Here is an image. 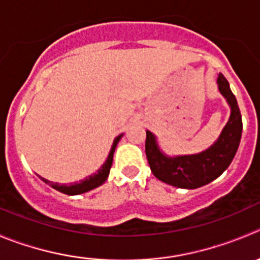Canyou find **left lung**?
I'll list each match as a JSON object with an SVG mask.
<instances>
[{
	"mask_svg": "<svg viewBox=\"0 0 260 260\" xmlns=\"http://www.w3.org/2000/svg\"><path fill=\"white\" fill-rule=\"evenodd\" d=\"M217 85L231 112L219 137L206 150L197 154L167 155L158 145L157 137L147 130L148 162L153 175L162 182L181 189H197L221 176L234 159L241 140L243 120L236 98L222 74H218Z\"/></svg>",
	"mask_w": 260,
	"mask_h": 260,
	"instance_id": "1",
	"label": "left lung"
}]
</instances>
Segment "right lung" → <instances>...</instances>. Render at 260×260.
I'll list each match as a JSON object with an SVG mask.
<instances>
[{
  "mask_svg": "<svg viewBox=\"0 0 260 260\" xmlns=\"http://www.w3.org/2000/svg\"><path fill=\"white\" fill-rule=\"evenodd\" d=\"M122 137H123V134H120L118 137L115 138V140H113V143H112V147H111L110 153H108L107 159H106V162L101 166L100 170H97V172H95V174L85 177V179L81 180V181H79V182L76 181V182H73V184L68 185V184H58V182H52V181H49V180L43 179V177H41V176L39 177H41V179L43 180L46 184H48L49 186H52L53 189L58 190V191L63 192V194L79 195V194H84V192H86V191H90V190L95 189V187H98V186H101L102 184H105V181L107 180L108 175H110L111 166H112L113 153H115L116 147H117L118 142H120V139Z\"/></svg>",
  "mask_w": 260,
  "mask_h": 260,
  "instance_id": "add662e5",
  "label": "right lung"
}]
</instances>
